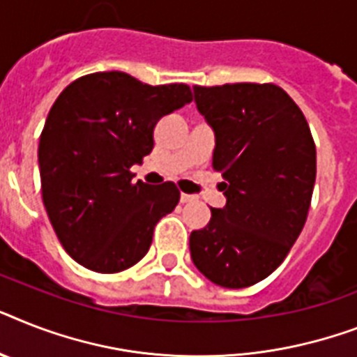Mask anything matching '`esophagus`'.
Returning a JSON list of instances; mask_svg holds the SVG:
<instances>
[{
  "instance_id": "34e87169",
  "label": "esophagus",
  "mask_w": 357,
  "mask_h": 357,
  "mask_svg": "<svg viewBox=\"0 0 357 357\" xmlns=\"http://www.w3.org/2000/svg\"><path fill=\"white\" fill-rule=\"evenodd\" d=\"M192 199H194L192 194L181 192V196H179V202H181V204H188V202H192Z\"/></svg>"
}]
</instances>
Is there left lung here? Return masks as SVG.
Listing matches in <instances>:
<instances>
[{"label": "left lung", "instance_id": "obj_1", "mask_svg": "<svg viewBox=\"0 0 357 357\" xmlns=\"http://www.w3.org/2000/svg\"><path fill=\"white\" fill-rule=\"evenodd\" d=\"M194 100L216 135L213 169L224 176L227 204L190 233V257L211 282L248 288L279 268L308 218L314 137L275 84L194 86Z\"/></svg>", "mask_w": 357, "mask_h": 357}]
</instances>
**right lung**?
Wrapping results in <instances>:
<instances>
[{"label": "right lung", "instance_id": "1", "mask_svg": "<svg viewBox=\"0 0 357 357\" xmlns=\"http://www.w3.org/2000/svg\"><path fill=\"white\" fill-rule=\"evenodd\" d=\"M192 100L187 84L150 86L121 71L77 78L54 100L40 135L42 198L60 244L97 273L149 253L153 227L179 202L172 181L133 183L161 117Z\"/></svg>", "mask_w": 357, "mask_h": 357}]
</instances>
